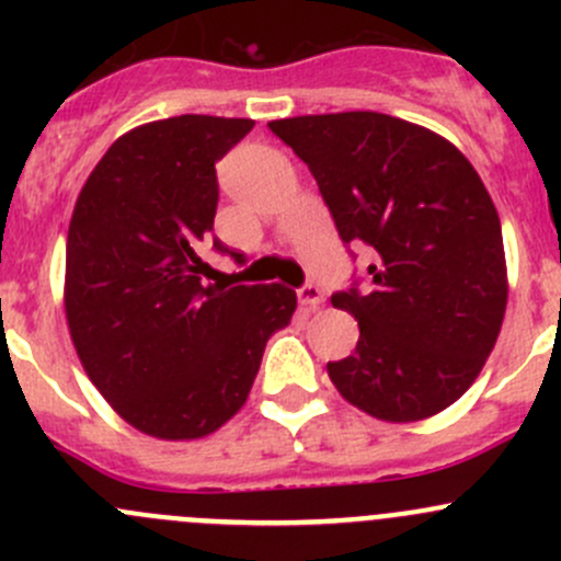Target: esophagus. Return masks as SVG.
Here are the masks:
<instances>
[{
  "label": "esophagus",
  "mask_w": 561,
  "mask_h": 561,
  "mask_svg": "<svg viewBox=\"0 0 561 561\" xmlns=\"http://www.w3.org/2000/svg\"><path fill=\"white\" fill-rule=\"evenodd\" d=\"M298 301H301V307L317 309V307H320L322 301H325V293H322L320 287H317V285H312V282H309V285H304L301 290H298Z\"/></svg>",
  "instance_id": "esophagus-1"
}]
</instances>
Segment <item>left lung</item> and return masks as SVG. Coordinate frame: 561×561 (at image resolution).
<instances>
[{
  "instance_id": "8db88e82",
  "label": "left lung",
  "mask_w": 561,
  "mask_h": 561,
  "mask_svg": "<svg viewBox=\"0 0 561 561\" xmlns=\"http://www.w3.org/2000/svg\"><path fill=\"white\" fill-rule=\"evenodd\" d=\"M268 127L309 165L344 244L375 249L364 290L331 296L360 336L328 377L380 421L437 415L480 375L505 317V247L489 190L450 140L388 113Z\"/></svg>"
}]
</instances>
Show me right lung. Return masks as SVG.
I'll return each mask as SVG.
<instances>
[{
    "mask_svg": "<svg viewBox=\"0 0 561 561\" xmlns=\"http://www.w3.org/2000/svg\"><path fill=\"white\" fill-rule=\"evenodd\" d=\"M252 118L140 124L98 162L67 230L65 312L89 380L138 432L197 439L244 407L265 342L296 312L285 285H203L217 162ZM214 249L225 247L214 239ZM239 263L241 254L233 252Z\"/></svg>",
    "mask_w": 561,
    "mask_h": 561,
    "instance_id": "add662e5",
    "label": "right lung"
}]
</instances>
